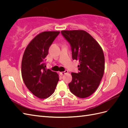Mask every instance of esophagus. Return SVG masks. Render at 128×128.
Returning <instances> with one entry per match:
<instances>
[{
	"label": "esophagus",
	"mask_w": 128,
	"mask_h": 128,
	"mask_svg": "<svg viewBox=\"0 0 128 128\" xmlns=\"http://www.w3.org/2000/svg\"><path fill=\"white\" fill-rule=\"evenodd\" d=\"M68 70H65V71L62 72H59V74H60V75L62 76V75H64L68 73Z\"/></svg>",
	"instance_id": "esophagus-1"
}]
</instances>
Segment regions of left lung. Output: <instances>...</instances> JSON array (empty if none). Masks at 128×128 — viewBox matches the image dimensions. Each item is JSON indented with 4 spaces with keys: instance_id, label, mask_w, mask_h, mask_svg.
<instances>
[{
    "instance_id": "1",
    "label": "left lung",
    "mask_w": 128,
    "mask_h": 128,
    "mask_svg": "<svg viewBox=\"0 0 128 128\" xmlns=\"http://www.w3.org/2000/svg\"><path fill=\"white\" fill-rule=\"evenodd\" d=\"M62 34L70 44L73 60H78V73L72 72L68 86L72 94L88 97L99 86L104 70V57L98 42L82 30H62Z\"/></svg>"
}]
</instances>
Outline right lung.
I'll return each instance as SVG.
<instances>
[{"label": "right lung", "mask_w": 128, "mask_h": 128, "mask_svg": "<svg viewBox=\"0 0 128 128\" xmlns=\"http://www.w3.org/2000/svg\"><path fill=\"white\" fill-rule=\"evenodd\" d=\"M59 33L44 32L38 34L26 46L22 57V79L26 88L38 98L51 96L59 80V75L46 69L44 64L49 48Z\"/></svg>", "instance_id": "1"}]
</instances>
